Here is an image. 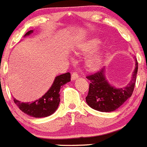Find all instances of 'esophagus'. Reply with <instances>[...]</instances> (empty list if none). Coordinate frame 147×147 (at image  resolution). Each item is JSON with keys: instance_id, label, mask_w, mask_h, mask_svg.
Returning a JSON list of instances; mask_svg holds the SVG:
<instances>
[{"instance_id": "34e87169", "label": "esophagus", "mask_w": 147, "mask_h": 147, "mask_svg": "<svg viewBox=\"0 0 147 147\" xmlns=\"http://www.w3.org/2000/svg\"><path fill=\"white\" fill-rule=\"evenodd\" d=\"M79 75H78L76 72H73V73L72 74V75H71V78H72V81H75V80H76L77 78H78Z\"/></svg>"}]
</instances>
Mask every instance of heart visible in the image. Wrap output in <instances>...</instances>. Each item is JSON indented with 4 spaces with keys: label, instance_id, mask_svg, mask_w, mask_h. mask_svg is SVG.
<instances>
[{
    "label": "heart",
    "instance_id": "1",
    "mask_svg": "<svg viewBox=\"0 0 147 147\" xmlns=\"http://www.w3.org/2000/svg\"><path fill=\"white\" fill-rule=\"evenodd\" d=\"M99 43H100V40L98 38H92L90 40L80 44L75 49V54L78 55L89 54L96 49ZM103 57H104L103 52H98L90 56L86 61V68L91 72L97 71L101 66Z\"/></svg>",
    "mask_w": 147,
    "mask_h": 147
}]
</instances>
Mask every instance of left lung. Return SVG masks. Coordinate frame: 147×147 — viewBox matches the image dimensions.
Returning <instances> with one entry per match:
<instances>
[{
  "label": "left lung",
  "mask_w": 147,
  "mask_h": 147,
  "mask_svg": "<svg viewBox=\"0 0 147 147\" xmlns=\"http://www.w3.org/2000/svg\"><path fill=\"white\" fill-rule=\"evenodd\" d=\"M138 62L135 60V68L132 80L124 88H115L110 85L105 76V69L88 75L86 78L90 81L89 92L86 101L89 107L103 112H112L119 108L126 100L132 96L136 82Z\"/></svg>",
  "instance_id": "8db88e82"
}]
</instances>
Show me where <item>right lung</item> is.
<instances>
[{"mask_svg":"<svg viewBox=\"0 0 147 147\" xmlns=\"http://www.w3.org/2000/svg\"><path fill=\"white\" fill-rule=\"evenodd\" d=\"M33 32L30 30L24 35L27 36ZM69 72L58 75L55 79L50 89L40 98L31 103H24L14 98L15 104L25 114L34 118H44L52 115L58 109L60 103V89L63 85L70 81Z\"/></svg>","mask_w":147,"mask_h":147,"instance_id":"obj_1","label":"right lung"}]
</instances>
